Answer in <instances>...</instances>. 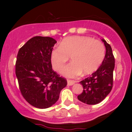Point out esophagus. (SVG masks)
<instances>
[{"mask_svg":"<svg viewBox=\"0 0 132 132\" xmlns=\"http://www.w3.org/2000/svg\"><path fill=\"white\" fill-rule=\"evenodd\" d=\"M75 82H76V81H74V80H70V79L68 80V86L73 85Z\"/></svg>","mask_w":132,"mask_h":132,"instance_id":"obj_1","label":"esophagus"}]
</instances>
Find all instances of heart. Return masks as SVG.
I'll use <instances>...</instances> for the list:
<instances>
[{
	"label": "heart",
	"instance_id": "heart-1",
	"mask_svg": "<svg viewBox=\"0 0 132 132\" xmlns=\"http://www.w3.org/2000/svg\"><path fill=\"white\" fill-rule=\"evenodd\" d=\"M105 48L102 42L88 37H69L60 43V47L51 51L53 68L60 72L71 57L72 63L63 69V74L69 78L91 74L96 71L105 57Z\"/></svg>",
	"mask_w": 132,
	"mask_h": 132
}]
</instances>
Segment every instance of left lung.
Here are the masks:
<instances>
[{"label":"left lung","instance_id":"left-lung-1","mask_svg":"<svg viewBox=\"0 0 132 132\" xmlns=\"http://www.w3.org/2000/svg\"><path fill=\"white\" fill-rule=\"evenodd\" d=\"M102 40L106 48L102 64L91 76L79 82L82 85L83 91L78 95V99L89 105H94L102 101L113 87L115 57L110 45L104 39Z\"/></svg>","mask_w":132,"mask_h":132}]
</instances>
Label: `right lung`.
Listing matches in <instances>:
<instances>
[{"instance_id": "add662e5", "label": "right lung", "mask_w": 132, "mask_h": 132, "mask_svg": "<svg viewBox=\"0 0 132 132\" xmlns=\"http://www.w3.org/2000/svg\"><path fill=\"white\" fill-rule=\"evenodd\" d=\"M56 41L48 37L30 39L20 48L15 74L21 94L30 105L46 109L56 102L67 80L54 71L51 53Z\"/></svg>"}]
</instances>
